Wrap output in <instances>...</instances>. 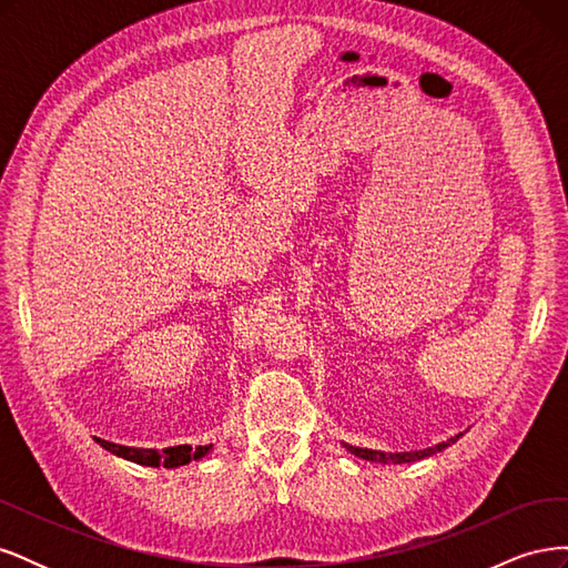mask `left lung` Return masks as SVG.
<instances>
[{"label": "left lung", "instance_id": "8db88e82", "mask_svg": "<svg viewBox=\"0 0 568 568\" xmlns=\"http://www.w3.org/2000/svg\"><path fill=\"white\" fill-rule=\"evenodd\" d=\"M459 436L445 440V443H438L434 445V448H424V450H415V453H379V450H367V448H353V445H348V450L355 455V457H363L367 462H379V464H403V462H415V459H424L428 455L434 453H440L443 448H448L450 443H455Z\"/></svg>", "mask_w": 568, "mask_h": 568}]
</instances>
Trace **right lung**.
<instances>
[{
  "label": "right lung",
  "mask_w": 568,
  "mask_h": 568,
  "mask_svg": "<svg viewBox=\"0 0 568 568\" xmlns=\"http://www.w3.org/2000/svg\"><path fill=\"white\" fill-rule=\"evenodd\" d=\"M97 443L101 448H106L109 453L118 455V457H125L130 462L136 464H146V467H168V469H175L182 467V464L192 462V459H201L205 453L211 450V445H199L196 450H192V445H178V448H165L163 453L156 450H144V448H125V445H115L109 440H101L97 438Z\"/></svg>",
  "instance_id": "add662e5"
}]
</instances>
